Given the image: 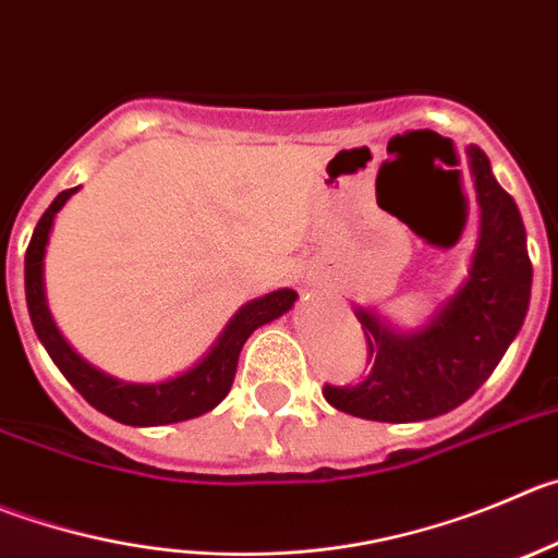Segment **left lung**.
I'll list each match as a JSON object with an SVG mask.
<instances>
[{"mask_svg": "<svg viewBox=\"0 0 558 558\" xmlns=\"http://www.w3.org/2000/svg\"><path fill=\"white\" fill-rule=\"evenodd\" d=\"M468 165L478 201L468 278L418 330L355 308L372 372L357 385H325V399L341 413L390 424L449 413L482 388L523 327L531 300L523 220L482 148H468Z\"/></svg>", "mask_w": 558, "mask_h": 558, "instance_id": "1", "label": "left lung"}]
</instances>
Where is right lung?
I'll return each instance as SVG.
<instances>
[{
  "label": "right lung",
  "instance_id": "right-lung-1",
  "mask_svg": "<svg viewBox=\"0 0 558 558\" xmlns=\"http://www.w3.org/2000/svg\"><path fill=\"white\" fill-rule=\"evenodd\" d=\"M74 192H80V186L60 192L51 201V206L46 208L40 222L35 226V233L27 247V258H24V289H27L29 319H33L35 332H38L40 343L46 347L54 366L60 368L62 377L74 385L98 413L129 426L179 424V421L197 418V415L215 410L228 397V390H231L239 352H242L244 341L253 336V330H258L262 325L291 311L296 291L278 289L244 303L228 319V325L222 327L215 343L208 347L206 355L195 366L181 372L179 377L161 379V383H123L118 377H109L101 368L87 363L62 338V332L54 325V316L49 311V300H46V244H49V233L51 226H54L57 211L65 206L68 197L74 195Z\"/></svg>",
  "mask_w": 558,
  "mask_h": 558
}]
</instances>
